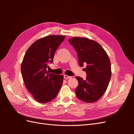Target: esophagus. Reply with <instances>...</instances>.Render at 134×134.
Here are the masks:
<instances>
[{
  "label": "esophagus",
  "mask_w": 134,
  "mask_h": 134,
  "mask_svg": "<svg viewBox=\"0 0 134 134\" xmlns=\"http://www.w3.org/2000/svg\"><path fill=\"white\" fill-rule=\"evenodd\" d=\"M64 79H70V78H71V77L70 76H68V75H64Z\"/></svg>",
  "instance_id": "obj_1"
}]
</instances>
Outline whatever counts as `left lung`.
<instances>
[{
  "label": "left lung",
  "mask_w": 134,
  "mask_h": 134,
  "mask_svg": "<svg viewBox=\"0 0 134 134\" xmlns=\"http://www.w3.org/2000/svg\"><path fill=\"white\" fill-rule=\"evenodd\" d=\"M68 41L76 51L80 66L87 64L86 79L76 76L78 81L76 97L86 103L96 102L106 92L110 80V60L103 48L94 40L74 37Z\"/></svg>",
  "instance_id": "left-lung-1"
}]
</instances>
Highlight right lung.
<instances>
[{"mask_svg":"<svg viewBox=\"0 0 134 134\" xmlns=\"http://www.w3.org/2000/svg\"><path fill=\"white\" fill-rule=\"evenodd\" d=\"M63 35H50L37 40L28 48L21 64V72L27 90L37 102L54 99L63 82V75L49 73L46 68L53 62L55 52L65 39Z\"/></svg>","mask_w":134,"mask_h":134,"instance_id":"obj_1","label":"right lung"}]
</instances>
